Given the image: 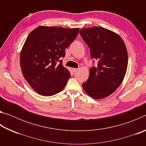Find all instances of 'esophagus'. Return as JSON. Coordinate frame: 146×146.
<instances>
[{"label": "esophagus", "mask_w": 146, "mask_h": 146, "mask_svg": "<svg viewBox=\"0 0 146 146\" xmlns=\"http://www.w3.org/2000/svg\"><path fill=\"white\" fill-rule=\"evenodd\" d=\"M72 71H73L74 73H75L78 71V69L77 68H72Z\"/></svg>", "instance_id": "esophagus-1"}]
</instances>
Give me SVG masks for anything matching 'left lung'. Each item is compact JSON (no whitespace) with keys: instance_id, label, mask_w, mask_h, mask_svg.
<instances>
[{"instance_id":"1","label":"left lung","mask_w":146,"mask_h":146,"mask_svg":"<svg viewBox=\"0 0 146 146\" xmlns=\"http://www.w3.org/2000/svg\"><path fill=\"white\" fill-rule=\"evenodd\" d=\"M79 33L90 48L91 57L98 61L82 84L84 90L96 99L107 97L119 87L126 73V47L118 35L102 27L81 29Z\"/></svg>"}]
</instances>
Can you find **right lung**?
<instances>
[{
    "mask_svg": "<svg viewBox=\"0 0 146 146\" xmlns=\"http://www.w3.org/2000/svg\"><path fill=\"white\" fill-rule=\"evenodd\" d=\"M78 28L39 26L27 37L20 55L24 78L38 94L52 96L63 90L71 74L62 65L65 49L75 40Z\"/></svg>",
    "mask_w": 146,
    "mask_h": 146,
    "instance_id": "1",
    "label": "right lung"
}]
</instances>
